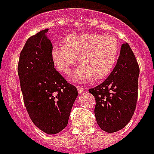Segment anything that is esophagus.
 <instances>
[{"label": "esophagus", "mask_w": 154, "mask_h": 154, "mask_svg": "<svg viewBox=\"0 0 154 154\" xmlns=\"http://www.w3.org/2000/svg\"><path fill=\"white\" fill-rule=\"evenodd\" d=\"M77 90H78L79 93H82L84 91V89L82 86H77Z\"/></svg>", "instance_id": "1"}]
</instances>
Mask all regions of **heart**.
<instances>
[{
    "label": "heart",
    "mask_w": 154,
    "mask_h": 154,
    "mask_svg": "<svg viewBox=\"0 0 154 154\" xmlns=\"http://www.w3.org/2000/svg\"><path fill=\"white\" fill-rule=\"evenodd\" d=\"M119 45L114 36L100 34H72L64 40V45H55L52 50L54 62L60 72L67 74L76 62L81 64L72 78L77 82H88L93 78H106L115 67Z\"/></svg>",
    "instance_id": "1"
}]
</instances>
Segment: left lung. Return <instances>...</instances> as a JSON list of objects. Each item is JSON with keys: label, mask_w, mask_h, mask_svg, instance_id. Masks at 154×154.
<instances>
[{"label": "left lung", "mask_w": 154, "mask_h": 154, "mask_svg": "<svg viewBox=\"0 0 154 154\" xmlns=\"http://www.w3.org/2000/svg\"><path fill=\"white\" fill-rule=\"evenodd\" d=\"M139 75L140 67L135 54L128 43H125L107 79L89 90L96 100L97 124L104 132H118L130 122L137 103Z\"/></svg>", "instance_id": "left-lung-1"}]
</instances>
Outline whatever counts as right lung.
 I'll use <instances>...</instances> for the list:
<instances>
[{
    "mask_svg": "<svg viewBox=\"0 0 154 154\" xmlns=\"http://www.w3.org/2000/svg\"><path fill=\"white\" fill-rule=\"evenodd\" d=\"M47 31L27 39L19 56L18 74L29 118L37 128L53 135L68 125L78 91L55 69Z\"/></svg>",
    "mask_w": 154,
    "mask_h": 154,
    "instance_id": "right-lung-1",
    "label": "right lung"
}]
</instances>
